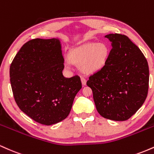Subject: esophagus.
I'll return each instance as SVG.
<instances>
[{
	"label": "esophagus",
	"instance_id": "34e87169",
	"mask_svg": "<svg viewBox=\"0 0 154 154\" xmlns=\"http://www.w3.org/2000/svg\"><path fill=\"white\" fill-rule=\"evenodd\" d=\"M81 82H82V85H85L86 82H87V81H86V79H85L84 77H81Z\"/></svg>",
	"mask_w": 154,
	"mask_h": 154
}]
</instances>
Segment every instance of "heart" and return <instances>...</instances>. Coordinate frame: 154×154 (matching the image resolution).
<instances>
[{
    "label": "heart",
    "mask_w": 154,
    "mask_h": 154,
    "mask_svg": "<svg viewBox=\"0 0 154 154\" xmlns=\"http://www.w3.org/2000/svg\"><path fill=\"white\" fill-rule=\"evenodd\" d=\"M110 49L105 43H88L72 48L68 54L70 62L79 65L85 74H93L100 71L106 64ZM65 67L69 68V63L65 62Z\"/></svg>",
    "instance_id": "1"
}]
</instances>
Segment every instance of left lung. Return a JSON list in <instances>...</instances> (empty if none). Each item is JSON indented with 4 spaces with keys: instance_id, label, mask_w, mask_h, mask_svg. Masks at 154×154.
Segmentation results:
<instances>
[{
    "instance_id": "obj_1",
    "label": "left lung",
    "mask_w": 154,
    "mask_h": 154,
    "mask_svg": "<svg viewBox=\"0 0 154 154\" xmlns=\"http://www.w3.org/2000/svg\"><path fill=\"white\" fill-rule=\"evenodd\" d=\"M111 43L106 64L90 76L100 115L114 121L130 119L142 106L148 95L149 69L147 60L128 37L120 34L105 36Z\"/></svg>"
}]
</instances>
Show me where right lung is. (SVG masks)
<instances>
[{"mask_svg":"<svg viewBox=\"0 0 154 154\" xmlns=\"http://www.w3.org/2000/svg\"><path fill=\"white\" fill-rule=\"evenodd\" d=\"M59 39H33L21 48L10 66V81L19 109L45 125L66 119L82 88L79 76L63 77Z\"/></svg>","mask_w":154,"mask_h":154,"instance_id":"right-lung-1","label":"right lung"}]
</instances>
